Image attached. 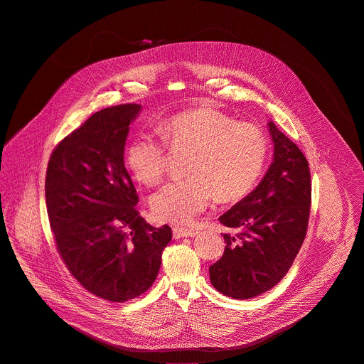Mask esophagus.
I'll return each mask as SVG.
<instances>
[{
  "label": "esophagus",
  "instance_id": "obj_1",
  "mask_svg": "<svg viewBox=\"0 0 364 364\" xmlns=\"http://www.w3.org/2000/svg\"><path fill=\"white\" fill-rule=\"evenodd\" d=\"M196 235V231H192V230H186V228H173V238L175 240H179V238H186V237H195Z\"/></svg>",
  "mask_w": 364,
  "mask_h": 364
}]
</instances>
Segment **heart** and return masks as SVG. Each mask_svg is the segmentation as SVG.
I'll return each mask as SVG.
<instances>
[{
    "instance_id": "b5f03b06",
    "label": "heart",
    "mask_w": 364,
    "mask_h": 364,
    "mask_svg": "<svg viewBox=\"0 0 364 364\" xmlns=\"http://www.w3.org/2000/svg\"><path fill=\"white\" fill-rule=\"evenodd\" d=\"M172 149H186L185 179L158 191L151 208L159 221L188 225L216 198L228 202L247 195L258 181L268 154L264 130L250 122L203 106L168 117L159 124ZM127 166L144 185H156L166 169L165 143L149 133L139 134L127 148Z\"/></svg>"
}]
</instances>
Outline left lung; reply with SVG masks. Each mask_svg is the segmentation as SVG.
<instances>
[{
    "mask_svg": "<svg viewBox=\"0 0 364 364\" xmlns=\"http://www.w3.org/2000/svg\"><path fill=\"white\" fill-rule=\"evenodd\" d=\"M272 162L258 186L220 216L230 230L225 251L209 267L212 285L245 300L277 285L291 268L306 238L311 179L306 156L272 122Z\"/></svg>",
    "mask_w": 364,
    "mask_h": 364,
    "instance_id": "1",
    "label": "left lung"
}]
</instances>
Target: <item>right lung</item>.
Segmentation results:
<instances>
[{"mask_svg": "<svg viewBox=\"0 0 364 364\" xmlns=\"http://www.w3.org/2000/svg\"><path fill=\"white\" fill-rule=\"evenodd\" d=\"M140 105H120L90 116L53 151L46 203L57 250L92 294L132 300L158 277L172 240L137 212V193L124 166V144Z\"/></svg>", "mask_w": 364, "mask_h": 364, "instance_id": "right-lung-1", "label": "right lung"}]
</instances>
